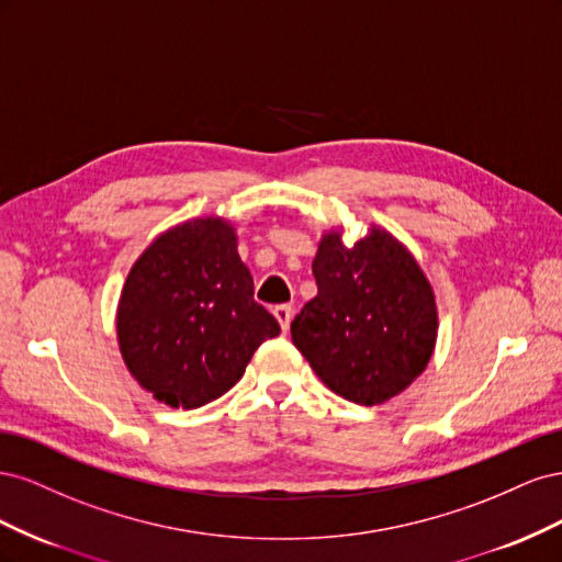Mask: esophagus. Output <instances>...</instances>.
<instances>
[{
	"label": "esophagus",
	"instance_id": "34e87169",
	"mask_svg": "<svg viewBox=\"0 0 562 562\" xmlns=\"http://www.w3.org/2000/svg\"><path fill=\"white\" fill-rule=\"evenodd\" d=\"M274 316L279 321V326L283 328V333L291 328V318H293V307L291 304H279V307H274Z\"/></svg>",
	"mask_w": 562,
	"mask_h": 562
}]
</instances>
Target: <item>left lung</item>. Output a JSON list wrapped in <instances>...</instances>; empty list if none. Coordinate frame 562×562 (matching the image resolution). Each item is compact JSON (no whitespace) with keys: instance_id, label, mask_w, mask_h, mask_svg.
<instances>
[{"instance_id":"8db88e82","label":"left lung","mask_w":562,"mask_h":562,"mask_svg":"<svg viewBox=\"0 0 562 562\" xmlns=\"http://www.w3.org/2000/svg\"><path fill=\"white\" fill-rule=\"evenodd\" d=\"M318 295L291 323L293 345L330 391L351 403L398 396L429 366L438 310L415 255L370 225L347 246L342 229L321 234L312 262Z\"/></svg>"}]
</instances>
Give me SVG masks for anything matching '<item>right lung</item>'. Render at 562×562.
<instances>
[{
	"instance_id": "add662e5",
	"label": "right lung",
	"mask_w": 562,
	"mask_h": 562,
	"mask_svg": "<svg viewBox=\"0 0 562 562\" xmlns=\"http://www.w3.org/2000/svg\"><path fill=\"white\" fill-rule=\"evenodd\" d=\"M227 217L206 215L159 234L133 262L116 304L122 359L159 403L192 411L244 378L255 349L281 333L252 300Z\"/></svg>"
}]
</instances>
